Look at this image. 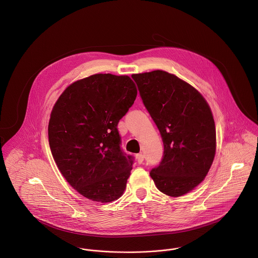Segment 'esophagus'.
Segmentation results:
<instances>
[{
  "label": "esophagus",
  "mask_w": 258,
  "mask_h": 258,
  "mask_svg": "<svg viewBox=\"0 0 258 258\" xmlns=\"http://www.w3.org/2000/svg\"><path fill=\"white\" fill-rule=\"evenodd\" d=\"M136 157H137V160H138V162L141 164V163H143V160H144V156H143V154L142 153H139V154H137L136 155Z\"/></svg>",
  "instance_id": "esophagus-1"
}]
</instances>
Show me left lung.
<instances>
[{
  "label": "left lung",
  "mask_w": 258,
  "mask_h": 258,
  "mask_svg": "<svg viewBox=\"0 0 258 258\" xmlns=\"http://www.w3.org/2000/svg\"><path fill=\"white\" fill-rule=\"evenodd\" d=\"M143 105L164 145L150 176L162 193L179 197L205 179L216 153V127L204 97L187 82L162 70L134 74Z\"/></svg>",
  "instance_id": "1"
}]
</instances>
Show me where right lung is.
<instances>
[{"label": "right lung", "mask_w": 258, "mask_h": 258, "mask_svg": "<svg viewBox=\"0 0 258 258\" xmlns=\"http://www.w3.org/2000/svg\"><path fill=\"white\" fill-rule=\"evenodd\" d=\"M137 95L128 76L95 74L67 87L52 109V156L67 182L90 200L113 202L126 187L134 157L120 147L117 123Z\"/></svg>", "instance_id": "right-lung-1"}]
</instances>
